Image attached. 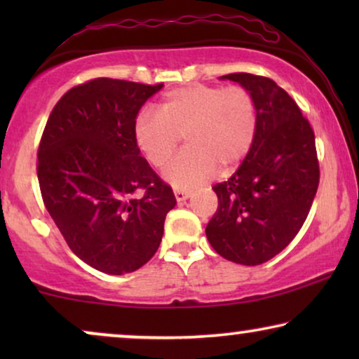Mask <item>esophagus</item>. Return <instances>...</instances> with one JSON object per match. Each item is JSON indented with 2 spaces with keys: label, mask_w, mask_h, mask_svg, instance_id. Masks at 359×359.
I'll use <instances>...</instances> for the list:
<instances>
[{
  "label": "esophagus",
  "mask_w": 359,
  "mask_h": 359,
  "mask_svg": "<svg viewBox=\"0 0 359 359\" xmlns=\"http://www.w3.org/2000/svg\"><path fill=\"white\" fill-rule=\"evenodd\" d=\"M191 196L189 191H184V189H175V198L178 203H181V201H186Z\"/></svg>",
  "instance_id": "1"
}]
</instances>
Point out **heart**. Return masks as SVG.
Masks as SVG:
<instances>
[{"label": "heart", "instance_id": "1", "mask_svg": "<svg viewBox=\"0 0 359 359\" xmlns=\"http://www.w3.org/2000/svg\"><path fill=\"white\" fill-rule=\"evenodd\" d=\"M258 134V106L242 86L194 83L166 93L156 114L142 111L132 135L154 168H163L183 137L186 149L165 171L175 188H194L215 173L229 175L247 158Z\"/></svg>", "mask_w": 359, "mask_h": 359}]
</instances>
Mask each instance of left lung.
I'll use <instances>...</instances> for the list:
<instances>
[{
	"instance_id": "left-lung-1",
	"label": "left lung",
	"mask_w": 359,
	"mask_h": 359,
	"mask_svg": "<svg viewBox=\"0 0 359 359\" xmlns=\"http://www.w3.org/2000/svg\"><path fill=\"white\" fill-rule=\"evenodd\" d=\"M220 78L252 93L258 134L238 170L212 186L219 205L205 235L220 257L255 266L283 252L306 222L320 180L316 135L296 101L271 78Z\"/></svg>"
}]
</instances>
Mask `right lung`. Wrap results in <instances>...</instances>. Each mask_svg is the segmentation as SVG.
<instances>
[{
    "label": "right lung",
    "instance_id": "add662e5",
    "mask_svg": "<svg viewBox=\"0 0 359 359\" xmlns=\"http://www.w3.org/2000/svg\"><path fill=\"white\" fill-rule=\"evenodd\" d=\"M163 85L96 78L53 107L37 150L43 205L78 258L126 274L160 247L173 189L137 149L132 127Z\"/></svg>",
    "mask_w": 359,
    "mask_h": 359
}]
</instances>
